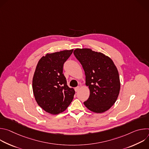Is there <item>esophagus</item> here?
<instances>
[{
    "label": "esophagus",
    "mask_w": 149,
    "mask_h": 149,
    "mask_svg": "<svg viewBox=\"0 0 149 149\" xmlns=\"http://www.w3.org/2000/svg\"><path fill=\"white\" fill-rule=\"evenodd\" d=\"M80 90V87H75V91H76V92H78V91H79V90Z\"/></svg>",
    "instance_id": "34e87169"
}]
</instances>
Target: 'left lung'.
<instances>
[{"instance_id":"obj_1","label":"left lung","mask_w":149,"mask_h":149,"mask_svg":"<svg viewBox=\"0 0 149 149\" xmlns=\"http://www.w3.org/2000/svg\"><path fill=\"white\" fill-rule=\"evenodd\" d=\"M74 54L82 66L86 85L90 90V97L84 105L96 113L109 110L116 102L120 90L119 74L113 60L89 48H77Z\"/></svg>"}]
</instances>
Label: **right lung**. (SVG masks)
<instances>
[{
	"mask_svg": "<svg viewBox=\"0 0 149 149\" xmlns=\"http://www.w3.org/2000/svg\"><path fill=\"white\" fill-rule=\"evenodd\" d=\"M74 49L47 53L38 62L32 79L35 100L46 112L56 115L72 102L75 90L70 88L63 74V65Z\"/></svg>",
	"mask_w": 149,
	"mask_h": 149,
	"instance_id": "right-lung-1",
	"label": "right lung"
}]
</instances>
